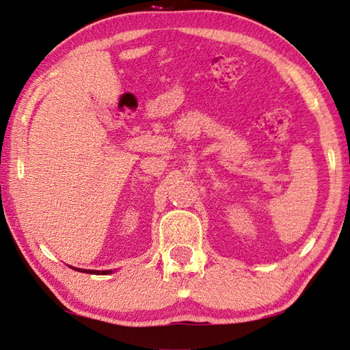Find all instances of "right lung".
Masks as SVG:
<instances>
[{"mask_svg":"<svg viewBox=\"0 0 350 350\" xmlns=\"http://www.w3.org/2000/svg\"><path fill=\"white\" fill-rule=\"evenodd\" d=\"M72 269H76V271H81V273H87V274H96V275H107V274H113V269H103V271H97V269H83V268H76V267H71Z\"/></svg>","mask_w":350,"mask_h":350,"instance_id":"add662e5","label":"right lung"}]
</instances>
